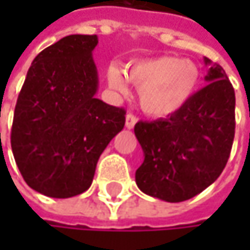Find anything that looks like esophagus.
<instances>
[{
	"instance_id": "34e87169",
	"label": "esophagus",
	"mask_w": 250,
	"mask_h": 250,
	"mask_svg": "<svg viewBox=\"0 0 250 250\" xmlns=\"http://www.w3.org/2000/svg\"><path fill=\"white\" fill-rule=\"evenodd\" d=\"M136 123H137V117H136L134 114L128 113V114L125 116V127H127V128H133Z\"/></svg>"
}]
</instances>
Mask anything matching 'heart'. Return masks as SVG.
Here are the masks:
<instances>
[{
	"label": "heart",
	"mask_w": 250,
	"mask_h": 250,
	"mask_svg": "<svg viewBox=\"0 0 250 250\" xmlns=\"http://www.w3.org/2000/svg\"><path fill=\"white\" fill-rule=\"evenodd\" d=\"M127 78L139 88V101L145 113L153 117H169L184 108L198 89L201 72L191 62L176 56H159L133 62ZM110 86L125 94V74L113 66L108 69Z\"/></svg>",
	"instance_id": "heart-1"
}]
</instances>
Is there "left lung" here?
I'll list each match as a JSON object with an SVG mask.
<instances>
[{
  "mask_svg": "<svg viewBox=\"0 0 250 250\" xmlns=\"http://www.w3.org/2000/svg\"><path fill=\"white\" fill-rule=\"evenodd\" d=\"M204 88L167 119L139 122L134 134L145 161L136 184L145 194L168 201L189 200L223 172L234 139V89L225 69L210 59Z\"/></svg>",
  "mask_w": 250,
  "mask_h": 250,
  "instance_id": "1",
  "label": "left lung"
}]
</instances>
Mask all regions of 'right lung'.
Listing matches in <instances>:
<instances>
[{
    "label": "right lung",
    "mask_w": 250,
    "mask_h": 250,
    "mask_svg": "<svg viewBox=\"0 0 250 250\" xmlns=\"http://www.w3.org/2000/svg\"><path fill=\"white\" fill-rule=\"evenodd\" d=\"M95 34H71L42 50L19 94L11 149L34 191L69 198L86 191L97 162L123 130L125 110L95 98Z\"/></svg>",
    "instance_id": "1"
}]
</instances>
